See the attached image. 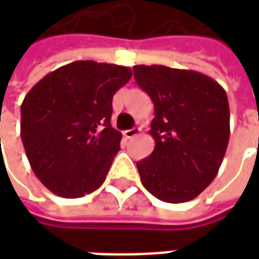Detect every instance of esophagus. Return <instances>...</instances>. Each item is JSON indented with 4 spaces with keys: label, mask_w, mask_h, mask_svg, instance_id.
I'll return each mask as SVG.
<instances>
[{
    "label": "esophagus",
    "mask_w": 259,
    "mask_h": 259,
    "mask_svg": "<svg viewBox=\"0 0 259 259\" xmlns=\"http://www.w3.org/2000/svg\"><path fill=\"white\" fill-rule=\"evenodd\" d=\"M140 132H141L140 127H133V129L124 130L123 136H124V137H126V139H132V137H135V136L139 135Z\"/></svg>",
    "instance_id": "obj_1"
}]
</instances>
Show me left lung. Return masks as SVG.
Masks as SVG:
<instances>
[{
    "mask_svg": "<svg viewBox=\"0 0 259 259\" xmlns=\"http://www.w3.org/2000/svg\"><path fill=\"white\" fill-rule=\"evenodd\" d=\"M136 83L154 102V151L137 162L143 186L172 204L195 198L215 179L228 148L226 91L209 76L162 65L133 66Z\"/></svg>",
    "mask_w": 259,
    "mask_h": 259,
    "instance_id": "left-lung-1",
    "label": "left lung"
}]
</instances>
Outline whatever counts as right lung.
Returning a JSON list of instances; mask_svg holds the SVG:
<instances>
[{
	"label": "right lung",
	"mask_w": 259,
	"mask_h": 259,
	"mask_svg": "<svg viewBox=\"0 0 259 259\" xmlns=\"http://www.w3.org/2000/svg\"><path fill=\"white\" fill-rule=\"evenodd\" d=\"M130 77L127 66L76 61L27 93L20 137L33 172L51 193L79 198L104 183L122 139L111 126L112 98Z\"/></svg>",
	"instance_id": "right-lung-1"
}]
</instances>
